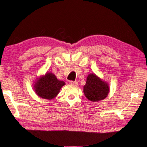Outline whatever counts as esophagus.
I'll list each match as a JSON object with an SVG mask.
<instances>
[{
  "mask_svg": "<svg viewBox=\"0 0 147 147\" xmlns=\"http://www.w3.org/2000/svg\"><path fill=\"white\" fill-rule=\"evenodd\" d=\"M69 84L72 85H78V82L76 81H70L69 82Z\"/></svg>",
  "mask_w": 147,
  "mask_h": 147,
  "instance_id": "obj_1",
  "label": "esophagus"
}]
</instances>
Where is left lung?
Returning a JSON list of instances; mask_svg holds the SVG:
<instances>
[{
  "label": "left lung",
  "instance_id": "8db88e82",
  "mask_svg": "<svg viewBox=\"0 0 147 147\" xmlns=\"http://www.w3.org/2000/svg\"><path fill=\"white\" fill-rule=\"evenodd\" d=\"M109 85L94 74H89L84 86V93L89 100L98 102L105 99L109 93Z\"/></svg>",
  "mask_w": 147,
  "mask_h": 147
}]
</instances>
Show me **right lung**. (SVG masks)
Segmentation results:
<instances>
[{"label":"right lung","mask_w":147,"mask_h":147,"mask_svg":"<svg viewBox=\"0 0 147 147\" xmlns=\"http://www.w3.org/2000/svg\"><path fill=\"white\" fill-rule=\"evenodd\" d=\"M65 82L59 80L53 74L47 72L39 77L34 85L36 94L40 97L51 100L59 94L60 90L65 85Z\"/></svg>","instance_id":"right-lung-1"}]
</instances>
